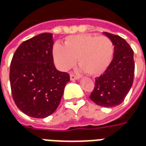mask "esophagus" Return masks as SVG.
Listing matches in <instances>:
<instances>
[{
	"label": "esophagus",
	"mask_w": 146,
	"mask_h": 146,
	"mask_svg": "<svg viewBox=\"0 0 146 146\" xmlns=\"http://www.w3.org/2000/svg\"><path fill=\"white\" fill-rule=\"evenodd\" d=\"M70 80H79V76H76L73 73H70Z\"/></svg>",
	"instance_id": "esophagus-1"
}]
</instances>
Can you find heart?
Returning <instances> with one entry per match:
<instances>
[{
	"instance_id": "1",
	"label": "heart",
	"mask_w": 146,
	"mask_h": 146,
	"mask_svg": "<svg viewBox=\"0 0 146 146\" xmlns=\"http://www.w3.org/2000/svg\"><path fill=\"white\" fill-rule=\"evenodd\" d=\"M113 51V43L108 36L79 34L66 37L64 45L54 44L53 57L61 70L73 67L77 58V63L86 73L98 76L110 66Z\"/></svg>"
}]
</instances>
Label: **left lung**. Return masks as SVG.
Returning a JSON list of instances; mask_svg holds the SVG:
<instances>
[{"label":"left lung","instance_id":"left-lung-1","mask_svg":"<svg viewBox=\"0 0 146 146\" xmlns=\"http://www.w3.org/2000/svg\"><path fill=\"white\" fill-rule=\"evenodd\" d=\"M104 34L113 43V58L105 73L95 78L90 98L100 106L113 107L122 103L133 84L134 51L121 36L106 32Z\"/></svg>","mask_w":146,"mask_h":146}]
</instances>
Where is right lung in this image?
Masks as SVG:
<instances>
[{
  "label": "right lung",
  "instance_id": "right-lung-1",
  "mask_svg": "<svg viewBox=\"0 0 146 146\" xmlns=\"http://www.w3.org/2000/svg\"><path fill=\"white\" fill-rule=\"evenodd\" d=\"M52 34L44 33L23 42L10 67V84L15 103L34 118H45L60 103L70 75L56 70L52 55Z\"/></svg>",
  "mask_w": 146,
  "mask_h": 146
}]
</instances>
